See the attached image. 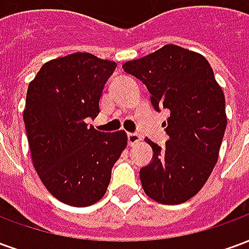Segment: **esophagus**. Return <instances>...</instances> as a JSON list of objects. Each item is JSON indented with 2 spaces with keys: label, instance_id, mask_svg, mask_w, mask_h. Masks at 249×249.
I'll return each mask as SVG.
<instances>
[{
  "label": "esophagus",
  "instance_id": "esophagus-1",
  "mask_svg": "<svg viewBox=\"0 0 249 249\" xmlns=\"http://www.w3.org/2000/svg\"><path fill=\"white\" fill-rule=\"evenodd\" d=\"M140 141H141L140 133H137V132H130V133H128V142H129V145H135V144L140 142Z\"/></svg>",
  "mask_w": 249,
  "mask_h": 249
}]
</instances>
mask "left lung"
Listing matches in <instances>:
<instances>
[{"label":"left lung","mask_w":249,"mask_h":249,"mask_svg":"<svg viewBox=\"0 0 249 249\" xmlns=\"http://www.w3.org/2000/svg\"><path fill=\"white\" fill-rule=\"evenodd\" d=\"M123 69L145 85L156 112H171L162 123L169 140L160 146L145 139L153 156L140 169L142 189L161 204L185 203L217 162L227 128L224 93L205 57L178 45L125 62Z\"/></svg>","instance_id":"1"}]
</instances>
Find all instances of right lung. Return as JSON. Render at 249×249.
I'll return each instance as SVG.
<instances>
[{
  "label": "right lung",
  "mask_w": 249,
  "mask_h": 249,
  "mask_svg": "<svg viewBox=\"0 0 249 249\" xmlns=\"http://www.w3.org/2000/svg\"><path fill=\"white\" fill-rule=\"evenodd\" d=\"M114 69V61L73 53L44 64L28 88L24 123L33 165L46 189L71 207L103 197L126 146L124 130L105 133L87 124L100 113Z\"/></svg>",
  "instance_id": "right-lung-1"
}]
</instances>
